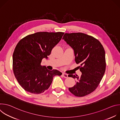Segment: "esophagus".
<instances>
[{"label": "esophagus", "mask_w": 120, "mask_h": 120, "mask_svg": "<svg viewBox=\"0 0 120 120\" xmlns=\"http://www.w3.org/2000/svg\"><path fill=\"white\" fill-rule=\"evenodd\" d=\"M62 76L63 77H64V78H67L68 77V75L66 74H65L64 73H63L62 74Z\"/></svg>", "instance_id": "34e87169"}]
</instances>
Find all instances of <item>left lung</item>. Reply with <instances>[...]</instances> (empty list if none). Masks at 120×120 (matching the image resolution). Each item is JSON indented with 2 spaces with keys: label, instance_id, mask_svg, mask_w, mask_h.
<instances>
[{
  "label": "left lung",
  "instance_id": "obj_1",
  "mask_svg": "<svg viewBox=\"0 0 120 120\" xmlns=\"http://www.w3.org/2000/svg\"><path fill=\"white\" fill-rule=\"evenodd\" d=\"M63 39L74 50L75 61L79 64L80 77L74 75L76 84L69 88L77 97H83L94 92L98 87L106 68L105 54L103 46L97 39L82 33H65Z\"/></svg>",
  "mask_w": 120,
  "mask_h": 120
}]
</instances>
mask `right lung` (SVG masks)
I'll return each instance as SVG.
<instances>
[{"instance_id": "add662e5", "label": "right lung", "mask_w": 120, "mask_h": 120, "mask_svg": "<svg viewBox=\"0 0 120 120\" xmlns=\"http://www.w3.org/2000/svg\"><path fill=\"white\" fill-rule=\"evenodd\" d=\"M64 34L61 32H37L25 37L17 44L13 55V69L25 91L41 94L48 89L55 75H62L57 70H48L41 63L44 58H48Z\"/></svg>"}]
</instances>
